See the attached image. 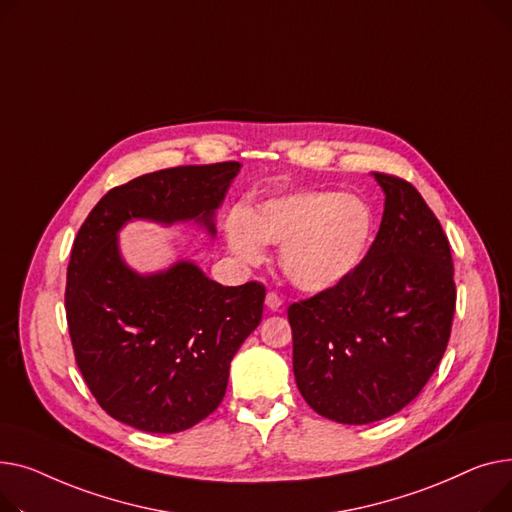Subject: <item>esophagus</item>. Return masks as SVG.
<instances>
[{
  "label": "esophagus",
  "instance_id": "obj_1",
  "mask_svg": "<svg viewBox=\"0 0 512 512\" xmlns=\"http://www.w3.org/2000/svg\"><path fill=\"white\" fill-rule=\"evenodd\" d=\"M264 304H266L268 310H279V308L283 306V299L279 297V293L268 291V293H266V299H264Z\"/></svg>",
  "mask_w": 512,
  "mask_h": 512
}]
</instances>
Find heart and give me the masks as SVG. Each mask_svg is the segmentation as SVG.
<instances>
[{"instance_id":"b5f03b06","label":"heart","mask_w":512,"mask_h":512,"mask_svg":"<svg viewBox=\"0 0 512 512\" xmlns=\"http://www.w3.org/2000/svg\"><path fill=\"white\" fill-rule=\"evenodd\" d=\"M227 244L246 262H260L266 244L281 246V268L299 289L318 293L349 279L376 233L372 204L351 192H293L256 210L227 217Z\"/></svg>"}]
</instances>
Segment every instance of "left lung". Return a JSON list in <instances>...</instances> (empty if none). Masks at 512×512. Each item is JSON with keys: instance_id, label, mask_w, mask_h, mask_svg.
Segmentation results:
<instances>
[{"instance_id": "left-lung-1", "label": "left lung", "mask_w": 512, "mask_h": 512, "mask_svg": "<svg viewBox=\"0 0 512 512\" xmlns=\"http://www.w3.org/2000/svg\"><path fill=\"white\" fill-rule=\"evenodd\" d=\"M384 215L341 285L287 310L299 393L322 417L362 426L409 405L446 351L457 289L448 239L409 182L374 173Z\"/></svg>"}]
</instances>
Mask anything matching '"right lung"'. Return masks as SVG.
Instances as JSON below:
<instances>
[{
	"label": "right lung",
	"instance_id": "1",
	"mask_svg": "<svg viewBox=\"0 0 512 512\" xmlns=\"http://www.w3.org/2000/svg\"><path fill=\"white\" fill-rule=\"evenodd\" d=\"M239 167L227 161L140 175L109 190L74 239L70 339L86 386L117 422L150 434L202 422L221 405L231 359L262 320V283L223 287L190 260L140 275L117 244L134 219L194 221L215 235V210Z\"/></svg>",
	"mask_w": 512,
	"mask_h": 512
}]
</instances>
